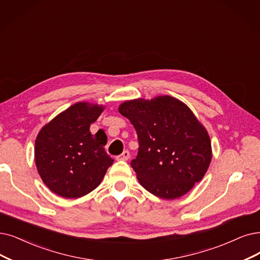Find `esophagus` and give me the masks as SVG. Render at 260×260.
Segmentation results:
<instances>
[{
	"mask_svg": "<svg viewBox=\"0 0 260 260\" xmlns=\"http://www.w3.org/2000/svg\"><path fill=\"white\" fill-rule=\"evenodd\" d=\"M129 158H130V153H129L128 150H126V151H123L121 154L117 155L116 160H118V161H127Z\"/></svg>",
	"mask_w": 260,
	"mask_h": 260,
	"instance_id": "esophagus-1",
	"label": "esophagus"
}]
</instances>
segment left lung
Masks as SVG:
<instances>
[{
    "instance_id": "obj_1",
    "label": "left lung",
    "mask_w": 260,
    "mask_h": 260,
    "mask_svg": "<svg viewBox=\"0 0 260 260\" xmlns=\"http://www.w3.org/2000/svg\"><path fill=\"white\" fill-rule=\"evenodd\" d=\"M118 112L137 131L139 153L131 162L144 189L176 200L203 179L212 159L209 134L191 109L172 96L122 102Z\"/></svg>"
}]
</instances>
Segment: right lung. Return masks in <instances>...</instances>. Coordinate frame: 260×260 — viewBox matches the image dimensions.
I'll return each mask as SVG.
<instances>
[{"label": "right lung", "mask_w": 260, "mask_h": 260, "mask_svg": "<svg viewBox=\"0 0 260 260\" xmlns=\"http://www.w3.org/2000/svg\"><path fill=\"white\" fill-rule=\"evenodd\" d=\"M105 106L77 102L40 129L35 163L48 188L64 199H79L101 183L113 159L106 152L107 136L94 137L89 127Z\"/></svg>", "instance_id": "right-lung-1"}]
</instances>
